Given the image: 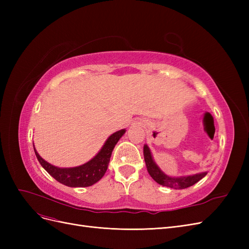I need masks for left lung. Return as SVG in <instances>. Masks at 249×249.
Here are the masks:
<instances>
[{"instance_id": "8db88e82", "label": "left lung", "mask_w": 249, "mask_h": 249, "mask_svg": "<svg viewBox=\"0 0 249 249\" xmlns=\"http://www.w3.org/2000/svg\"><path fill=\"white\" fill-rule=\"evenodd\" d=\"M143 156H144V161L146 164V168L152 177L158 184H160L165 187L173 188V189H185L190 186L196 184L198 180L207 176V171L205 172H198L195 175L190 176H183V177H169L166 173H164L160 167L158 166L156 162L154 161V158L150 152L149 147L144 144L143 146Z\"/></svg>"}]
</instances>
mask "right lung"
<instances>
[{
	"label": "right lung",
	"instance_id": "1",
	"mask_svg": "<svg viewBox=\"0 0 249 249\" xmlns=\"http://www.w3.org/2000/svg\"><path fill=\"white\" fill-rule=\"evenodd\" d=\"M125 133V129L119 130L113 133L111 136L104 143L101 150L91 160L76 167L61 168L50 164L37 153L34 147V152L37 160L39 161L41 166L46 169L50 175L59 183L69 187H89L97 183L104 177L108 169L110 158L118 140ZM34 146V143H33Z\"/></svg>",
	"mask_w": 249,
	"mask_h": 249
}]
</instances>
